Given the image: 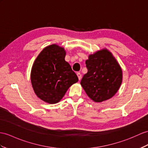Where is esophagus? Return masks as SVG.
<instances>
[{
	"instance_id": "esophagus-1",
	"label": "esophagus",
	"mask_w": 148,
	"mask_h": 148,
	"mask_svg": "<svg viewBox=\"0 0 148 148\" xmlns=\"http://www.w3.org/2000/svg\"><path fill=\"white\" fill-rule=\"evenodd\" d=\"M77 77H78V80H80V79H81V78H82V75H81V73H79V72H78V73H77Z\"/></svg>"
}]
</instances>
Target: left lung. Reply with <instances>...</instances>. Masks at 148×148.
Returning a JSON list of instances; mask_svg holds the SVG:
<instances>
[{"label":"left lung","instance_id":"obj_1","mask_svg":"<svg viewBox=\"0 0 148 148\" xmlns=\"http://www.w3.org/2000/svg\"><path fill=\"white\" fill-rule=\"evenodd\" d=\"M87 73L80 84L86 93L95 102L112 98L120 88L122 69L109 50L103 49L90 55L85 62Z\"/></svg>","mask_w":148,"mask_h":148}]
</instances>
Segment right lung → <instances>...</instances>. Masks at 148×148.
<instances>
[{
  "mask_svg": "<svg viewBox=\"0 0 148 148\" xmlns=\"http://www.w3.org/2000/svg\"><path fill=\"white\" fill-rule=\"evenodd\" d=\"M62 47L51 45L39 54L32 65L31 80L39 99L49 103L60 102L70 86L78 81L70 64L64 60Z\"/></svg>",
  "mask_w": 148,
  "mask_h": 148,
  "instance_id": "obj_1",
  "label": "right lung"
}]
</instances>
